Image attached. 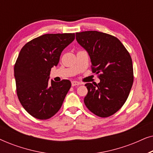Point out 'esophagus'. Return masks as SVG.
<instances>
[{
  "label": "esophagus",
  "instance_id": "1",
  "mask_svg": "<svg viewBox=\"0 0 153 153\" xmlns=\"http://www.w3.org/2000/svg\"><path fill=\"white\" fill-rule=\"evenodd\" d=\"M80 84H81V83L78 82V81H72V86H75V85H80Z\"/></svg>",
  "mask_w": 153,
  "mask_h": 153
}]
</instances>
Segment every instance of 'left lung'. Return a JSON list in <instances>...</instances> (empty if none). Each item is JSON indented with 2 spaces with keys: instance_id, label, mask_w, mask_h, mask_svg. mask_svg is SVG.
<instances>
[{
  "instance_id": "left-lung-1",
  "label": "left lung",
  "mask_w": 153,
  "mask_h": 153,
  "mask_svg": "<svg viewBox=\"0 0 153 153\" xmlns=\"http://www.w3.org/2000/svg\"><path fill=\"white\" fill-rule=\"evenodd\" d=\"M76 39L91 58L92 72L99 83H88L86 107L96 116L106 118L116 113L128 97L134 81L132 60L117 37L95 30L76 33Z\"/></svg>"
}]
</instances>
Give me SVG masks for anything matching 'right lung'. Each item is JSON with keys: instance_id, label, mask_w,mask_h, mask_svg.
I'll list each match as a JSON object with an SVG mask.
<instances>
[{"instance_id": "add662e5", "label": "right lung", "mask_w": 153, "mask_h": 153, "mask_svg": "<svg viewBox=\"0 0 153 153\" xmlns=\"http://www.w3.org/2000/svg\"><path fill=\"white\" fill-rule=\"evenodd\" d=\"M74 33L45 34L25 45L14 65L16 94L25 110L35 118L47 120L61 107L71 82L49 81L62 51L74 41Z\"/></svg>"}]
</instances>
